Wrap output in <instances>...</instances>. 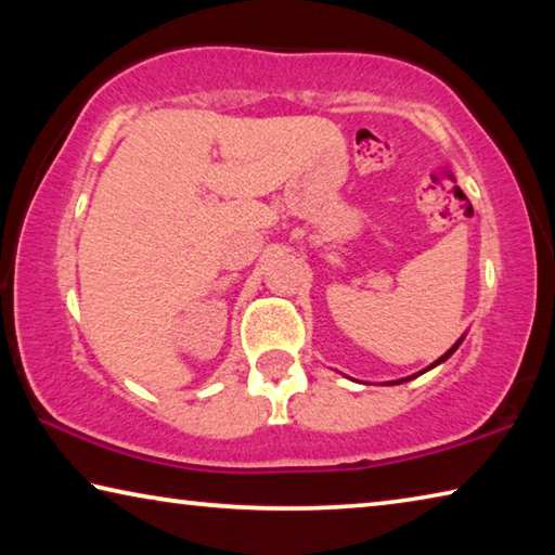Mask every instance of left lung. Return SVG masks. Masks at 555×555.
I'll use <instances>...</instances> for the list:
<instances>
[{
    "label": "left lung",
    "instance_id": "left-lung-1",
    "mask_svg": "<svg viewBox=\"0 0 555 555\" xmlns=\"http://www.w3.org/2000/svg\"><path fill=\"white\" fill-rule=\"evenodd\" d=\"M460 343H463V337H460V340H457V343H455L453 347H450V350H448V352H446L443 357H440V360H438V362H434V364H430V367H436V364H440V362H446V360H448V357H450V354H453V352L457 350V345H460ZM430 367H428V370H430ZM416 377H418V374H416ZM409 379H411V377H409ZM409 379H401V382H409ZM397 384H399V382H397Z\"/></svg>",
    "mask_w": 555,
    "mask_h": 555
}]
</instances>
